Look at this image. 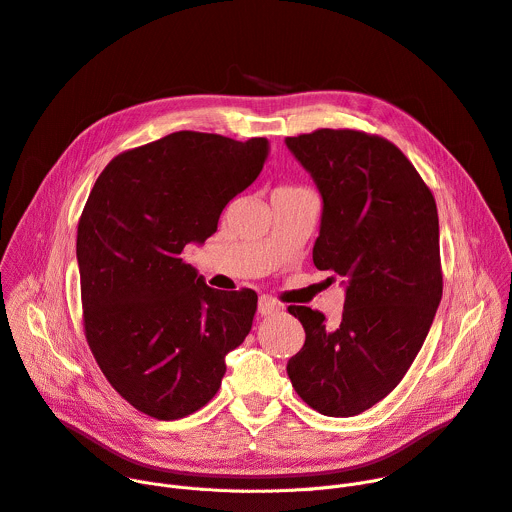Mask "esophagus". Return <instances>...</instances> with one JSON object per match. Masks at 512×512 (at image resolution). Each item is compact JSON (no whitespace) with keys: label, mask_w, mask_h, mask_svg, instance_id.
<instances>
[{"label":"esophagus","mask_w":512,"mask_h":512,"mask_svg":"<svg viewBox=\"0 0 512 512\" xmlns=\"http://www.w3.org/2000/svg\"><path fill=\"white\" fill-rule=\"evenodd\" d=\"M279 309H281L279 301L272 299L270 295H262L258 299V313H260V316H272V313H277Z\"/></svg>","instance_id":"34e87169"}]
</instances>
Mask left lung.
I'll list each match as a JSON object with an SVG mask.
<instances>
[{
  "instance_id": "1",
  "label": "left lung",
  "mask_w": 512,
  "mask_h": 512,
  "mask_svg": "<svg viewBox=\"0 0 512 512\" xmlns=\"http://www.w3.org/2000/svg\"><path fill=\"white\" fill-rule=\"evenodd\" d=\"M322 196L313 264L342 279L338 326L291 305L305 344L287 363L299 398L324 416H357L396 387L435 320L443 295L439 215L408 157L350 129L287 137Z\"/></svg>"
}]
</instances>
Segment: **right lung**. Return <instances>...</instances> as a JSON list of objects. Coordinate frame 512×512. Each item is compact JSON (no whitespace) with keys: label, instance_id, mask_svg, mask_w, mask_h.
I'll use <instances>...</instances> for the list:
<instances>
[{"label":"right lung","instance_id":"right-lung-1","mask_svg":"<svg viewBox=\"0 0 512 512\" xmlns=\"http://www.w3.org/2000/svg\"><path fill=\"white\" fill-rule=\"evenodd\" d=\"M268 151L264 137L178 131L116 155L88 196L77 225L86 338L110 385L157 420L201 410L252 330L258 295L207 287L182 250L211 238Z\"/></svg>","mask_w":512,"mask_h":512}]
</instances>
